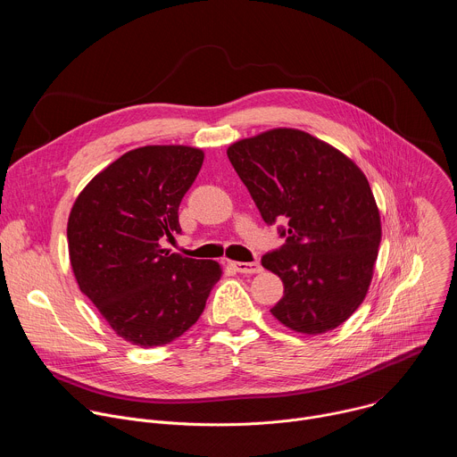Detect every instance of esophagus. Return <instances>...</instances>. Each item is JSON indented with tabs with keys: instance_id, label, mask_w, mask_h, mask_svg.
Segmentation results:
<instances>
[{
	"instance_id": "esophagus-1",
	"label": "esophagus",
	"mask_w": 457,
	"mask_h": 457,
	"mask_svg": "<svg viewBox=\"0 0 457 457\" xmlns=\"http://www.w3.org/2000/svg\"><path fill=\"white\" fill-rule=\"evenodd\" d=\"M231 268H235V271L242 275H256L262 271V266L258 262H231Z\"/></svg>"
}]
</instances>
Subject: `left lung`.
Here are the masks:
<instances>
[{
  "instance_id": "1",
  "label": "left lung",
  "mask_w": 457,
  "mask_h": 457,
  "mask_svg": "<svg viewBox=\"0 0 457 457\" xmlns=\"http://www.w3.org/2000/svg\"><path fill=\"white\" fill-rule=\"evenodd\" d=\"M268 224L287 219L286 244L262 256L284 282L271 314L295 333L337 329L365 300L381 220L365 173L345 154L295 128H273L228 148Z\"/></svg>"
}]
</instances>
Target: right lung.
Instances as JSON below:
<instances>
[{"instance_id":"add662e5","label":"right lung","mask_w":457,"mask_h":457,"mask_svg":"<svg viewBox=\"0 0 457 457\" xmlns=\"http://www.w3.org/2000/svg\"><path fill=\"white\" fill-rule=\"evenodd\" d=\"M204 161L201 148L129 150L78 195L67 238L74 277L115 335L159 347L199 320L222 277L215 260L162 249L180 233L179 204Z\"/></svg>"}]
</instances>
